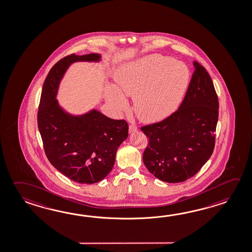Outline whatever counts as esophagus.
Returning <instances> with one entry per match:
<instances>
[{"label":"esophagus","mask_w":252,"mask_h":252,"mask_svg":"<svg viewBox=\"0 0 252 252\" xmlns=\"http://www.w3.org/2000/svg\"><path fill=\"white\" fill-rule=\"evenodd\" d=\"M136 131H137L136 126H134V125H130V126H129V133H134V132H136Z\"/></svg>","instance_id":"obj_1"}]
</instances>
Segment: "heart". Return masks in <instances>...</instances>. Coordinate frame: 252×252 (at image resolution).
Here are the masks:
<instances>
[{"label":"heart","mask_w":252,"mask_h":252,"mask_svg":"<svg viewBox=\"0 0 252 252\" xmlns=\"http://www.w3.org/2000/svg\"><path fill=\"white\" fill-rule=\"evenodd\" d=\"M190 72L186 64L162 55H149L121 66L106 99L117 111L127 109L125 96L133 97L135 114L143 122H157L175 111L186 93Z\"/></svg>","instance_id":"obj_1"}]
</instances>
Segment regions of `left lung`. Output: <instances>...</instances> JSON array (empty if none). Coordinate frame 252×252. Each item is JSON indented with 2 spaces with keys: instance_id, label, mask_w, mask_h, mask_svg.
I'll return each instance as SVG.
<instances>
[{
  "instance_id": "1",
  "label": "left lung",
  "mask_w": 252,
  "mask_h": 252,
  "mask_svg": "<svg viewBox=\"0 0 252 252\" xmlns=\"http://www.w3.org/2000/svg\"><path fill=\"white\" fill-rule=\"evenodd\" d=\"M186 97L175 113L141 130L149 138L143 160L148 170L166 183L196 175L213 153L219 99L209 73L193 62Z\"/></svg>"
}]
</instances>
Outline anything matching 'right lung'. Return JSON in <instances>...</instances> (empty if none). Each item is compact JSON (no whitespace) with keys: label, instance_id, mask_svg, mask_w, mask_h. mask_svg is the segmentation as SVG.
I'll use <instances>...</instances> for the list:
<instances>
[{"label":"right lung","instance_id":"obj_1","mask_svg":"<svg viewBox=\"0 0 252 252\" xmlns=\"http://www.w3.org/2000/svg\"><path fill=\"white\" fill-rule=\"evenodd\" d=\"M100 58L99 53L71 54L59 61L43 83L39 104L37 124L49 161L79 184L103 180L114 166L120 144L128 136L125 120L109 119L97 109L69 114L56 99L60 83L72 63L98 62Z\"/></svg>","mask_w":252,"mask_h":252}]
</instances>
